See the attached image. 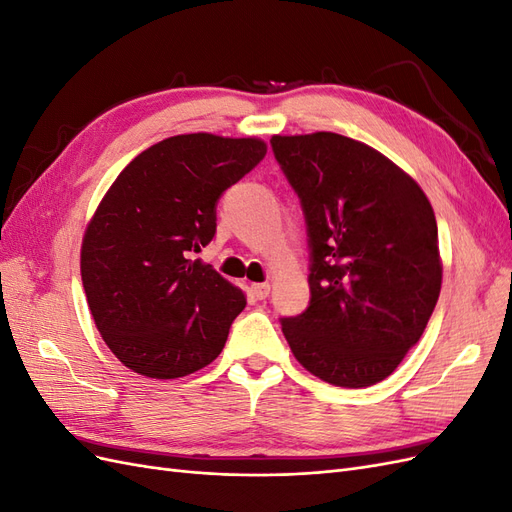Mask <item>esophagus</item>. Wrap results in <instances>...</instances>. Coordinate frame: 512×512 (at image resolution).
<instances>
[{"mask_svg":"<svg viewBox=\"0 0 512 512\" xmlns=\"http://www.w3.org/2000/svg\"><path fill=\"white\" fill-rule=\"evenodd\" d=\"M269 292H271V284H252V294L260 301L267 299Z\"/></svg>","mask_w":512,"mask_h":512,"instance_id":"34e87169","label":"esophagus"}]
</instances>
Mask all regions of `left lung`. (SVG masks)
I'll use <instances>...</instances> for the list:
<instances>
[{
  "mask_svg": "<svg viewBox=\"0 0 512 512\" xmlns=\"http://www.w3.org/2000/svg\"><path fill=\"white\" fill-rule=\"evenodd\" d=\"M271 147L301 198L312 247V301L282 320L294 359L344 389L382 382L440 297L429 198L404 168L342 134H273Z\"/></svg>",
  "mask_w": 512,
  "mask_h": 512,
  "instance_id": "1",
  "label": "left lung"
}]
</instances>
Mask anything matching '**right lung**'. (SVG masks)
Listing matches in <instances>:
<instances>
[{
	"label": "right lung",
	"instance_id": "obj_1",
	"mask_svg": "<svg viewBox=\"0 0 512 512\" xmlns=\"http://www.w3.org/2000/svg\"><path fill=\"white\" fill-rule=\"evenodd\" d=\"M265 153L256 136H170L102 196L83 235V288L104 344L136 374L183 378L222 352L245 292L192 256L215 235L222 192Z\"/></svg>",
	"mask_w": 512,
	"mask_h": 512
}]
</instances>
